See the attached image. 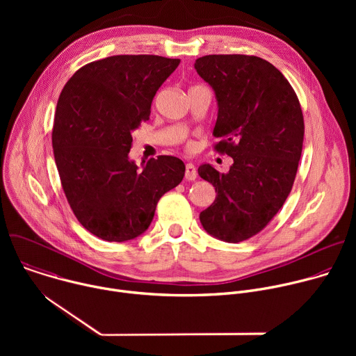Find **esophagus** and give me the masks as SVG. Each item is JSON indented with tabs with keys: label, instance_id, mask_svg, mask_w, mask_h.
I'll return each instance as SVG.
<instances>
[{
	"label": "esophagus",
	"instance_id": "1",
	"mask_svg": "<svg viewBox=\"0 0 356 356\" xmlns=\"http://www.w3.org/2000/svg\"><path fill=\"white\" fill-rule=\"evenodd\" d=\"M184 177H186V180H188V181L195 180V177H197V170H195L194 165H191V163H187V165H186Z\"/></svg>",
	"mask_w": 356,
	"mask_h": 356
}]
</instances>
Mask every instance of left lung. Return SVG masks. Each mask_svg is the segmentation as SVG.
<instances>
[{
  "mask_svg": "<svg viewBox=\"0 0 356 356\" xmlns=\"http://www.w3.org/2000/svg\"><path fill=\"white\" fill-rule=\"evenodd\" d=\"M194 67L218 101L214 150L234 159L225 175L198 168L217 193L200 221L221 241L242 242L272 221L291 191L304 138L300 101L287 79L258 56L207 55Z\"/></svg>",
  "mask_w": 356,
  "mask_h": 356,
  "instance_id": "left-lung-1",
  "label": "left lung"
}]
</instances>
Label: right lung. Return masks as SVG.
Listing matches in <instances>:
<instances>
[{
	"instance_id": "obj_1",
	"label": "right lung",
	"mask_w": 356,
	"mask_h": 356,
	"mask_svg": "<svg viewBox=\"0 0 356 356\" xmlns=\"http://www.w3.org/2000/svg\"><path fill=\"white\" fill-rule=\"evenodd\" d=\"M180 59L117 55L80 67L63 87L52 146L60 183L79 222L108 242L136 238L159 198L184 176V163L161 155L142 170L128 159L131 132L149 120L152 101Z\"/></svg>"
}]
</instances>
